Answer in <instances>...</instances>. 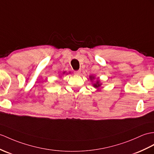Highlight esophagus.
Masks as SVG:
<instances>
[{
	"label": "esophagus",
	"instance_id": "34e87169",
	"mask_svg": "<svg viewBox=\"0 0 154 154\" xmlns=\"http://www.w3.org/2000/svg\"><path fill=\"white\" fill-rule=\"evenodd\" d=\"M80 72H81V70H76V71H74V73L76 74V75H79L80 74Z\"/></svg>",
	"mask_w": 154,
	"mask_h": 154
}]
</instances>
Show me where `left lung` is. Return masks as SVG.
<instances>
[{"mask_svg":"<svg viewBox=\"0 0 154 154\" xmlns=\"http://www.w3.org/2000/svg\"><path fill=\"white\" fill-rule=\"evenodd\" d=\"M93 78L94 77H92V76H90V79L91 80H92V79H93ZM100 84H99V81H97V82H96V84H93V86H94L95 88H98V87H100Z\"/></svg>","mask_w":154,"mask_h":154,"instance_id":"obj_1","label":"left lung"}]
</instances>
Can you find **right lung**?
Here are the masks:
<instances>
[{"label":"right lung","mask_w":154,"mask_h":154,"mask_svg":"<svg viewBox=\"0 0 154 154\" xmlns=\"http://www.w3.org/2000/svg\"><path fill=\"white\" fill-rule=\"evenodd\" d=\"M64 73H65V72H64Z\"/></svg>","instance_id":"obj_1"}]
</instances>
